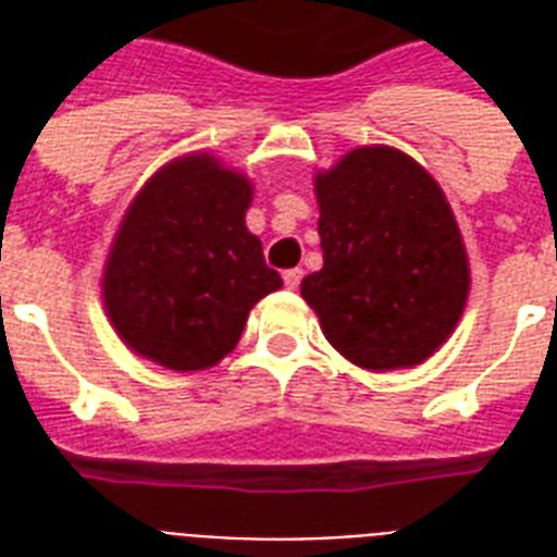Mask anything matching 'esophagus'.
Returning a JSON list of instances; mask_svg holds the SVG:
<instances>
[{
    "mask_svg": "<svg viewBox=\"0 0 557 557\" xmlns=\"http://www.w3.org/2000/svg\"><path fill=\"white\" fill-rule=\"evenodd\" d=\"M300 280H304V271L300 269H288L286 274H283V283H286V288H292V292L300 286Z\"/></svg>",
    "mask_w": 557,
    "mask_h": 557,
    "instance_id": "34e87169",
    "label": "esophagus"
}]
</instances>
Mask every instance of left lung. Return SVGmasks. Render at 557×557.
<instances>
[{"label": "left lung", "mask_w": 557, "mask_h": 557, "mask_svg": "<svg viewBox=\"0 0 557 557\" xmlns=\"http://www.w3.org/2000/svg\"><path fill=\"white\" fill-rule=\"evenodd\" d=\"M323 269L300 295L332 347L364 370L428 361L450 338L471 286L442 187L393 147H358L314 176Z\"/></svg>", "instance_id": "left-lung-1"}]
</instances>
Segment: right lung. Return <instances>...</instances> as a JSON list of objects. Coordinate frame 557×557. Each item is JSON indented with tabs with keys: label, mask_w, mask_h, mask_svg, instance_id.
<instances>
[{
	"label": "right lung",
	"mask_w": 557,
	"mask_h": 557,
	"mask_svg": "<svg viewBox=\"0 0 557 557\" xmlns=\"http://www.w3.org/2000/svg\"><path fill=\"white\" fill-rule=\"evenodd\" d=\"M251 182L208 152L141 187L103 269V306L126 347L168 370H208L236 347L257 300L283 286L245 227Z\"/></svg>",
	"instance_id": "obj_1"
}]
</instances>
